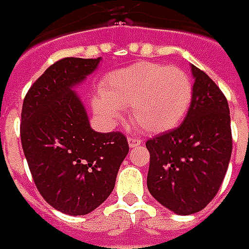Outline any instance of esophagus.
Masks as SVG:
<instances>
[{"label":"esophagus","instance_id":"esophagus-1","mask_svg":"<svg viewBox=\"0 0 249 249\" xmlns=\"http://www.w3.org/2000/svg\"><path fill=\"white\" fill-rule=\"evenodd\" d=\"M127 141H129V147H130V148L139 147L140 144H141V140H140L139 137H134V136H130L129 139H127Z\"/></svg>","mask_w":249,"mask_h":249}]
</instances>
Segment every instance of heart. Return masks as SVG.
Here are the masks:
<instances>
[{"label": "heart", "mask_w": 249, "mask_h": 249, "mask_svg": "<svg viewBox=\"0 0 249 249\" xmlns=\"http://www.w3.org/2000/svg\"><path fill=\"white\" fill-rule=\"evenodd\" d=\"M193 92V83L180 68L137 62L108 73L91 105L95 115L109 124L120 119L122 108L130 107V116L140 129L162 133L183 120Z\"/></svg>", "instance_id": "b5f03b06"}]
</instances>
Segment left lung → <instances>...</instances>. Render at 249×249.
Segmentation results:
<instances>
[{
    "label": "left lung",
    "instance_id": "obj_1",
    "mask_svg": "<svg viewBox=\"0 0 249 249\" xmlns=\"http://www.w3.org/2000/svg\"><path fill=\"white\" fill-rule=\"evenodd\" d=\"M191 71L196 82L184 122L145 142L149 193L177 215L199 212L213 199L233 148L225 94L205 72L194 65Z\"/></svg>",
    "mask_w": 249,
    "mask_h": 249
}]
</instances>
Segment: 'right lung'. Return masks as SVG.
<instances>
[{"label":"right lung","instance_id":"add662e5","mask_svg":"<svg viewBox=\"0 0 249 249\" xmlns=\"http://www.w3.org/2000/svg\"><path fill=\"white\" fill-rule=\"evenodd\" d=\"M101 58H63L32 84L22 107L24 157L43 198L68 215H87L112 193L129 152L123 133H98L72 87Z\"/></svg>","mask_w":249,"mask_h":249}]
</instances>
